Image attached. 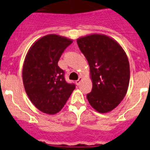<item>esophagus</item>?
I'll return each mask as SVG.
<instances>
[{
  "mask_svg": "<svg viewBox=\"0 0 150 150\" xmlns=\"http://www.w3.org/2000/svg\"><path fill=\"white\" fill-rule=\"evenodd\" d=\"M82 79H83V78H82V77H79V79H78L77 80H76V84L77 85V86H79V85L80 84V82L82 81Z\"/></svg>",
  "mask_w": 150,
  "mask_h": 150,
  "instance_id": "esophagus-1",
  "label": "esophagus"
}]
</instances>
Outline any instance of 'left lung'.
I'll return each instance as SVG.
<instances>
[{"label":"left lung","instance_id":"8db88e82","mask_svg":"<svg viewBox=\"0 0 150 150\" xmlns=\"http://www.w3.org/2000/svg\"><path fill=\"white\" fill-rule=\"evenodd\" d=\"M76 42L89 64L92 89L87 99L98 112H110L128 91L130 66L126 53L115 40L104 34L81 37Z\"/></svg>","mask_w":150,"mask_h":150}]
</instances>
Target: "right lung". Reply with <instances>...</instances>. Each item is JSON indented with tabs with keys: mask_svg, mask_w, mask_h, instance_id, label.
Listing matches in <instances>:
<instances>
[{
	"mask_svg": "<svg viewBox=\"0 0 150 150\" xmlns=\"http://www.w3.org/2000/svg\"><path fill=\"white\" fill-rule=\"evenodd\" d=\"M73 40L48 34L34 42L28 51L22 68V80L31 103L41 112L53 115L63 108L75 89L64 79L58 65L60 57Z\"/></svg>",
	"mask_w": 150,
	"mask_h": 150,
	"instance_id": "1",
	"label": "right lung"
}]
</instances>
